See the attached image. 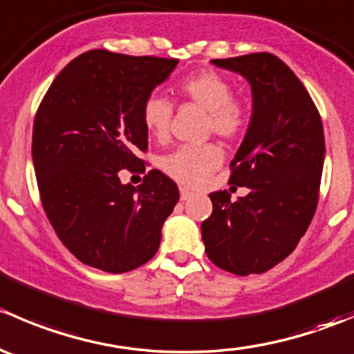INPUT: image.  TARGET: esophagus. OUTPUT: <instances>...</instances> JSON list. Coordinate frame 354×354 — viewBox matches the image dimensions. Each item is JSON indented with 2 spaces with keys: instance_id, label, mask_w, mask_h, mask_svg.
I'll use <instances>...</instances> for the list:
<instances>
[{
  "instance_id": "esophagus-1",
  "label": "esophagus",
  "mask_w": 354,
  "mask_h": 354,
  "mask_svg": "<svg viewBox=\"0 0 354 354\" xmlns=\"http://www.w3.org/2000/svg\"><path fill=\"white\" fill-rule=\"evenodd\" d=\"M192 197H194V194H192V192H188L187 188H181V190H180V198L183 200V202H187V200H190Z\"/></svg>"
}]
</instances>
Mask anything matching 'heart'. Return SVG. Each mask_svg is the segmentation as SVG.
<instances>
[{"label":"heart","instance_id":"b5f03b06","mask_svg":"<svg viewBox=\"0 0 354 354\" xmlns=\"http://www.w3.org/2000/svg\"><path fill=\"white\" fill-rule=\"evenodd\" d=\"M178 92L188 101L209 111L207 128L226 140L240 137L248 124V108L233 97V87L223 75L210 70L192 73L180 80ZM173 104L160 94H151L142 104V121L149 135L164 140L169 135ZM224 156L216 144L183 145L164 156L159 167L166 176L183 187H202L221 166Z\"/></svg>","mask_w":354,"mask_h":354}]
</instances>
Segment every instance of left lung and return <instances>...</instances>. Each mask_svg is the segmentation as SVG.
I'll list each match as a JSON object with an SVG mask.
<instances>
[{
  "mask_svg": "<svg viewBox=\"0 0 354 354\" xmlns=\"http://www.w3.org/2000/svg\"><path fill=\"white\" fill-rule=\"evenodd\" d=\"M252 88V118L231 160V183L248 195L231 202L214 192L202 223L210 262L236 276L262 274L284 260L306 233L319 202L326 142L320 114L299 78L269 53L212 59Z\"/></svg>",
  "mask_w": 354,
  "mask_h": 354,
  "instance_id": "left-lung-1",
  "label": "left lung"
}]
</instances>
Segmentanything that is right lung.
Returning a JSON list of instances; mask_svg holds the SVG:
<instances>
[{
	"label": "right lung",
	"mask_w": 354,
	"mask_h": 354,
	"mask_svg": "<svg viewBox=\"0 0 354 354\" xmlns=\"http://www.w3.org/2000/svg\"><path fill=\"white\" fill-rule=\"evenodd\" d=\"M178 59L94 49L59 71L34 121L32 159L42 205L80 262L121 274L159 250L162 224L180 200L176 183L149 171L135 188L121 169L144 160L149 131L142 104Z\"/></svg>",
	"instance_id": "add662e5"
}]
</instances>
